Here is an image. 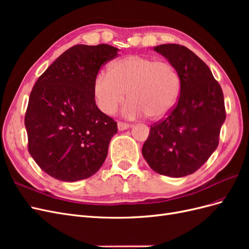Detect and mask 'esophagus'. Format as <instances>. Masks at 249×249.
I'll return each instance as SVG.
<instances>
[{"mask_svg": "<svg viewBox=\"0 0 249 249\" xmlns=\"http://www.w3.org/2000/svg\"><path fill=\"white\" fill-rule=\"evenodd\" d=\"M117 127H118L119 131H124V130L129 129V127H131V124H127L119 122V123L117 124Z\"/></svg>", "mask_w": 249, "mask_h": 249, "instance_id": "34e87169", "label": "esophagus"}]
</instances>
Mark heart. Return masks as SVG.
<instances>
[{"instance_id":"heart-1","label":"heart","mask_w":249,"mask_h":249,"mask_svg":"<svg viewBox=\"0 0 249 249\" xmlns=\"http://www.w3.org/2000/svg\"><path fill=\"white\" fill-rule=\"evenodd\" d=\"M179 90L180 79L175 66L140 55L117 60L109 72H99L93 82L95 104L106 114L116 111L127 91L130 100L123 108L127 118L164 117L176 106Z\"/></svg>"}]
</instances>
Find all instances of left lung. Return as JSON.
<instances>
[{
    "label": "left lung",
    "instance_id": "8db88e82",
    "mask_svg": "<svg viewBox=\"0 0 249 249\" xmlns=\"http://www.w3.org/2000/svg\"><path fill=\"white\" fill-rule=\"evenodd\" d=\"M154 51L177 69L180 92L168 116L150 126L142 155L157 173L182 178L200 168L218 146L225 120L223 92L208 65L188 48L169 43Z\"/></svg>",
    "mask_w": 249,
    "mask_h": 249
}]
</instances>
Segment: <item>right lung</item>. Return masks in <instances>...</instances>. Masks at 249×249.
Instances as JSON below:
<instances>
[{
    "mask_svg": "<svg viewBox=\"0 0 249 249\" xmlns=\"http://www.w3.org/2000/svg\"><path fill=\"white\" fill-rule=\"evenodd\" d=\"M117 52L109 44H77L35 83L25 116L28 148L52 178L77 182L93 176L106 160L117 124L97 108L93 82Z\"/></svg>",
    "mask_w": 249,
    "mask_h": 249,
    "instance_id": "right-lung-1",
    "label": "right lung"
}]
</instances>
